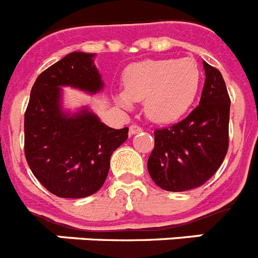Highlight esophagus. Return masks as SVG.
<instances>
[{
    "instance_id": "1",
    "label": "esophagus",
    "mask_w": 258,
    "mask_h": 258,
    "mask_svg": "<svg viewBox=\"0 0 258 258\" xmlns=\"http://www.w3.org/2000/svg\"><path fill=\"white\" fill-rule=\"evenodd\" d=\"M143 129L141 126H138V125H132L131 127H129V136H134V134H138L141 133Z\"/></svg>"
}]
</instances>
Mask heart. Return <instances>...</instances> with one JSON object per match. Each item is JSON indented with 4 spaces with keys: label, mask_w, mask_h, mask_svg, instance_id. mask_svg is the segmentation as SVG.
<instances>
[{
    "label": "heart",
    "mask_w": 258,
    "mask_h": 258,
    "mask_svg": "<svg viewBox=\"0 0 258 258\" xmlns=\"http://www.w3.org/2000/svg\"><path fill=\"white\" fill-rule=\"evenodd\" d=\"M124 90L116 94L122 108L143 101L146 116L157 124L177 121L192 106L200 86V70L194 59H149L124 71Z\"/></svg>",
    "instance_id": "b5f03b06"
}]
</instances>
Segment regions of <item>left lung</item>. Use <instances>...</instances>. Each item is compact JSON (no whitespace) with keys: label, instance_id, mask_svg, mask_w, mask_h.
<instances>
[{"label":"left lung","instance_id":"left-lung-1","mask_svg":"<svg viewBox=\"0 0 258 258\" xmlns=\"http://www.w3.org/2000/svg\"><path fill=\"white\" fill-rule=\"evenodd\" d=\"M206 81L199 106L178 124L154 133L147 161L152 181L181 192L206 183L222 164L229 147L230 98L217 68L203 60Z\"/></svg>","mask_w":258,"mask_h":258}]
</instances>
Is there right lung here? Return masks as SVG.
I'll use <instances>...</instances> for the list:
<instances>
[{
	"label": "right lung",
	"mask_w": 258,
	"mask_h": 258,
	"mask_svg": "<svg viewBox=\"0 0 258 258\" xmlns=\"http://www.w3.org/2000/svg\"><path fill=\"white\" fill-rule=\"evenodd\" d=\"M97 54L70 52L50 66L31 90L24 115V152L36 178L59 198L80 199L97 192L109 170V159L127 138V127L112 129L88 106L68 109L63 88L86 94L104 83L94 64Z\"/></svg>",
	"instance_id": "obj_1"
}]
</instances>
